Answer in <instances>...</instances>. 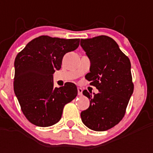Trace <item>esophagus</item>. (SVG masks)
Returning <instances> with one entry per match:
<instances>
[{
  "label": "esophagus",
  "mask_w": 153,
  "mask_h": 153,
  "mask_svg": "<svg viewBox=\"0 0 153 153\" xmlns=\"http://www.w3.org/2000/svg\"><path fill=\"white\" fill-rule=\"evenodd\" d=\"M78 94H79V95H82V89L80 88V87L78 88Z\"/></svg>",
  "instance_id": "obj_1"
}]
</instances>
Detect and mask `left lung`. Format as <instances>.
Wrapping results in <instances>:
<instances>
[{
	"label": "left lung",
	"instance_id": "8db88e82",
	"mask_svg": "<svg viewBox=\"0 0 153 153\" xmlns=\"http://www.w3.org/2000/svg\"><path fill=\"white\" fill-rule=\"evenodd\" d=\"M80 45L91 60L86 79L98 90L94 95L82 91L90 106L81 113L82 121L92 130H108L122 120L133 94L130 60L107 36L81 39Z\"/></svg>",
	"mask_w": 153,
	"mask_h": 153
}]
</instances>
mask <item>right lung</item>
<instances>
[{
	"label": "right lung",
	"instance_id": "obj_1",
	"mask_svg": "<svg viewBox=\"0 0 153 153\" xmlns=\"http://www.w3.org/2000/svg\"><path fill=\"white\" fill-rule=\"evenodd\" d=\"M79 39L41 36L32 39L16 55L13 87L25 117L40 127L55 125L63 107L76 98L75 84L54 87L53 74L61 68L66 53L74 51Z\"/></svg>",
	"mask_w": 153,
	"mask_h": 153
}]
</instances>
